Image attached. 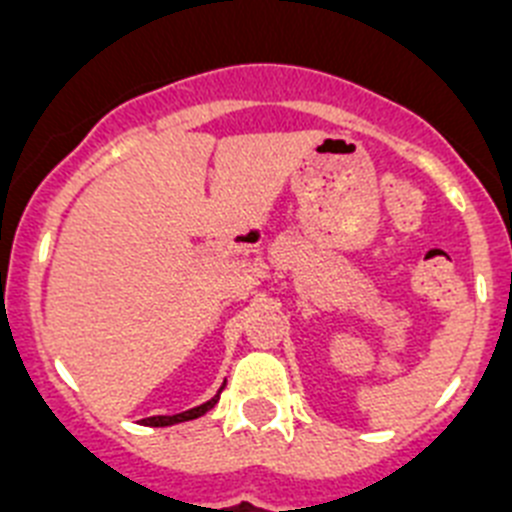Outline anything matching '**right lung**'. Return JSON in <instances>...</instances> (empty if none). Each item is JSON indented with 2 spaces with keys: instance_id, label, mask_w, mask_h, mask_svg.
I'll return each mask as SVG.
<instances>
[{
  "instance_id": "right-lung-1",
  "label": "right lung",
  "mask_w": 512,
  "mask_h": 512,
  "mask_svg": "<svg viewBox=\"0 0 512 512\" xmlns=\"http://www.w3.org/2000/svg\"><path fill=\"white\" fill-rule=\"evenodd\" d=\"M219 403V395H214L211 400H206L204 405H196V408H191V411H183V413H176V416H153V418H145V426H173V423H183V421H193V418L204 416L206 411H211L214 405Z\"/></svg>"
}]
</instances>
